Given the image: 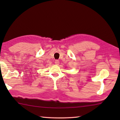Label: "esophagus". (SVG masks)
I'll return each instance as SVG.
<instances>
[{
	"label": "esophagus",
	"mask_w": 120,
	"mask_h": 120,
	"mask_svg": "<svg viewBox=\"0 0 120 120\" xmlns=\"http://www.w3.org/2000/svg\"><path fill=\"white\" fill-rule=\"evenodd\" d=\"M55 64H59V61L58 60H55Z\"/></svg>",
	"instance_id": "obj_1"
}]
</instances>
